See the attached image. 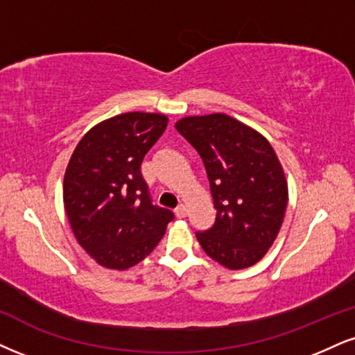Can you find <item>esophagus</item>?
Segmentation results:
<instances>
[{"label": "esophagus", "instance_id": "esophagus-1", "mask_svg": "<svg viewBox=\"0 0 355 355\" xmlns=\"http://www.w3.org/2000/svg\"><path fill=\"white\" fill-rule=\"evenodd\" d=\"M174 214H176V216L179 217V218H182V217H186V207L182 204H179L176 209H174Z\"/></svg>", "mask_w": 355, "mask_h": 355}]
</instances>
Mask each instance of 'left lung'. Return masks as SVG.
<instances>
[{
    "mask_svg": "<svg viewBox=\"0 0 355 355\" xmlns=\"http://www.w3.org/2000/svg\"><path fill=\"white\" fill-rule=\"evenodd\" d=\"M176 130L207 173L216 222L196 232L202 250L230 270L255 265L277 239L288 204V184L277 153L257 130L224 113L186 116Z\"/></svg>",
    "mask_w": 355,
    "mask_h": 355,
    "instance_id": "obj_1",
    "label": "left lung"
}]
</instances>
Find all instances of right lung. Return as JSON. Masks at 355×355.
<instances>
[{
	"label": "right lung",
	"instance_id": "right-lung-1",
	"mask_svg": "<svg viewBox=\"0 0 355 355\" xmlns=\"http://www.w3.org/2000/svg\"><path fill=\"white\" fill-rule=\"evenodd\" d=\"M168 126L161 113L128 112L95 125L73 150L64 207L80 247L110 270H128L163 239L173 212L153 205L143 157Z\"/></svg>",
	"mask_w": 355,
	"mask_h": 355
}]
</instances>
